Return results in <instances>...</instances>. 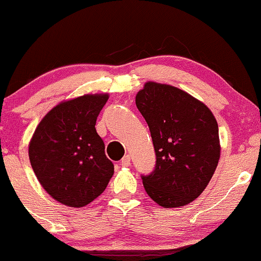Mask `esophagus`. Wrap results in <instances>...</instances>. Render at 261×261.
Returning <instances> with one entry per match:
<instances>
[{"mask_svg":"<svg viewBox=\"0 0 261 261\" xmlns=\"http://www.w3.org/2000/svg\"><path fill=\"white\" fill-rule=\"evenodd\" d=\"M130 162H131L130 156H128V154H126V156H124V159L120 161V165H121L122 167H128V166H130Z\"/></svg>","mask_w":261,"mask_h":261,"instance_id":"1","label":"esophagus"}]
</instances>
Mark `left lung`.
<instances>
[{
  "mask_svg": "<svg viewBox=\"0 0 261 261\" xmlns=\"http://www.w3.org/2000/svg\"><path fill=\"white\" fill-rule=\"evenodd\" d=\"M136 107L152 137L156 166L142 176L145 191L157 204H188L205 190L220 157L218 124L202 101L181 89L147 82Z\"/></svg>",
  "mask_w": 261,
  "mask_h": 261,
  "instance_id": "1",
  "label": "left lung"
}]
</instances>
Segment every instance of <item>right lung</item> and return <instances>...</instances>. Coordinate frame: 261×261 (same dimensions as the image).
Listing matches in <instances>:
<instances>
[{"instance_id": "obj_1", "label": "right lung", "mask_w": 261, "mask_h": 261, "mask_svg": "<svg viewBox=\"0 0 261 261\" xmlns=\"http://www.w3.org/2000/svg\"><path fill=\"white\" fill-rule=\"evenodd\" d=\"M108 94L62 101L42 119L28 154L42 187L62 204L80 208L105 191L114 165L95 128Z\"/></svg>"}]
</instances>
